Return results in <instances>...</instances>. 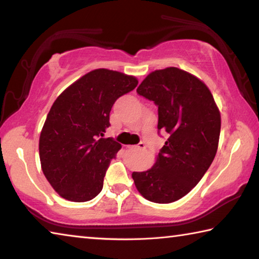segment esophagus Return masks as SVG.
<instances>
[{"label":"esophagus","mask_w":259,"mask_h":259,"mask_svg":"<svg viewBox=\"0 0 259 259\" xmlns=\"http://www.w3.org/2000/svg\"><path fill=\"white\" fill-rule=\"evenodd\" d=\"M129 148H136V150H145L146 148V144L144 142H140L139 144H137V145L135 146H128Z\"/></svg>","instance_id":"esophagus-1"}]
</instances>
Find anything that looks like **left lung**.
<instances>
[{
	"instance_id": "8db88e82",
	"label": "left lung",
	"mask_w": 259,
	"mask_h": 259,
	"mask_svg": "<svg viewBox=\"0 0 259 259\" xmlns=\"http://www.w3.org/2000/svg\"><path fill=\"white\" fill-rule=\"evenodd\" d=\"M137 94L157 106V129L166 142L150 170L133 172L146 200L175 202L196 186L216 155L221 114L208 87L177 67L148 74Z\"/></svg>"
}]
</instances>
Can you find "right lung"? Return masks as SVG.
I'll return each instance as SVG.
<instances>
[{
    "instance_id": "obj_1",
    "label": "right lung",
    "mask_w": 259,
    "mask_h": 259,
    "mask_svg": "<svg viewBox=\"0 0 259 259\" xmlns=\"http://www.w3.org/2000/svg\"><path fill=\"white\" fill-rule=\"evenodd\" d=\"M137 78L99 68L85 74L55 100L40 136V160L48 182L61 198L93 200L121 145L103 138L109 113L121 96L133 91Z\"/></svg>"
}]
</instances>
